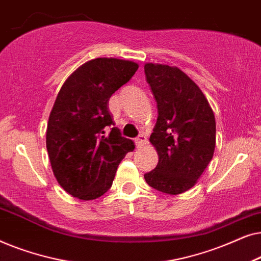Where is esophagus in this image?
<instances>
[{
	"label": "esophagus",
	"mask_w": 261,
	"mask_h": 261,
	"mask_svg": "<svg viewBox=\"0 0 261 261\" xmlns=\"http://www.w3.org/2000/svg\"><path fill=\"white\" fill-rule=\"evenodd\" d=\"M135 142H137V145H138L139 148H142V147H144V146L147 145V138H146L144 134H141V135H139V137L137 138V140H135Z\"/></svg>",
	"instance_id": "1"
}]
</instances>
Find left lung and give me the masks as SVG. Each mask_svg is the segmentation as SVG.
I'll return each mask as SVG.
<instances>
[{"mask_svg": "<svg viewBox=\"0 0 261 261\" xmlns=\"http://www.w3.org/2000/svg\"><path fill=\"white\" fill-rule=\"evenodd\" d=\"M145 73L158 105L149 141L159 156L145 180L164 194H183L197 183L213 159L215 115L198 85L177 66L146 63Z\"/></svg>", "mask_w": 261, "mask_h": 261, "instance_id": "8db88e82", "label": "left lung"}]
</instances>
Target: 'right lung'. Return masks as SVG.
<instances>
[{"label": "right lung", "mask_w": 261, "mask_h": 261, "mask_svg": "<svg viewBox=\"0 0 261 261\" xmlns=\"http://www.w3.org/2000/svg\"><path fill=\"white\" fill-rule=\"evenodd\" d=\"M139 64L96 58L73 71L57 95L46 129V148L57 181L73 197L91 201L112 187L117 166L134 142L121 137L109 113L110 96L126 84Z\"/></svg>", "instance_id": "add662e5"}]
</instances>
